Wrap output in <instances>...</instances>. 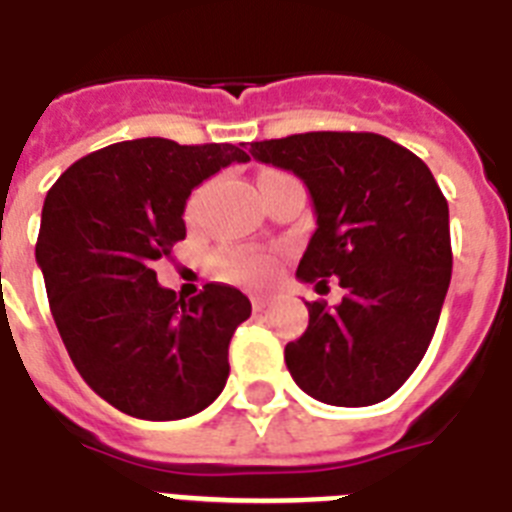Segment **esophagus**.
<instances>
[{
	"mask_svg": "<svg viewBox=\"0 0 512 512\" xmlns=\"http://www.w3.org/2000/svg\"><path fill=\"white\" fill-rule=\"evenodd\" d=\"M273 297L270 294H252V307H255V313H263L265 307H270Z\"/></svg>",
	"mask_w": 512,
	"mask_h": 512,
	"instance_id": "34e87169",
	"label": "esophagus"
}]
</instances>
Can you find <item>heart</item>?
Instances as JSON below:
<instances>
[{"mask_svg": "<svg viewBox=\"0 0 512 512\" xmlns=\"http://www.w3.org/2000/svg\"><path fill=\"white\" fill-rule=\"evenodd\" d=\"M202 197H205V189H197L186 202V213L194 215L202 205ZM223 270H226L231 278H239V281H260L273 270V260L270 255L263 252H247V249H239V252H231L228 257H223Z\"/></svg>", "mask_w": 512, "mask_h": 512, "instance_id": "heart-1", "label": "heart"}]
</instances>
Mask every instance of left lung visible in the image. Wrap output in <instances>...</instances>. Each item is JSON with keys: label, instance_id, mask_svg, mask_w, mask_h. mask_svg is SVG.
Wrapping results in <instances>:
<instances>
[{"label": "left lung", "instance_id": "8db88e82", "mask_svg": "<svg viewBox=\"0 0 512 512\" xmlns=\"http://www.w3.org/2000/svg\"><path fill=\"white\" fill-rule=\"evenodd\" d=\"M249 152L310 189L318 228L297 276L344 289L336 307L305 302L310 323L286 344V368L326 405L392 397L429 350L450 289V207L429 165L368 131L252 141Z\"/></svg>", "mask_w": 512, "mask_h": 512}]
</instances>
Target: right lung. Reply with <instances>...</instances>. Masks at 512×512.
<instances>
[{
    "label": "right lung",
    "mask_w": 512,
    "mask_h": 512,
    "mask_svg": "<svg viewBox=\"0 0 512 512\" xmlns=\"http://www.w3.org/2000/svg\"><path fill=\"white\" fill-rule=\"evenodd\" d=\"M249 155L234 144L134 139L73 162L41 210L36 260L81 378L120 413L178 421L228 378V344L252 313L239 289L176 297L155 263L186 239L191 189Z\"/></svg>",
    "instance_id": "1"
}]
</instances>
